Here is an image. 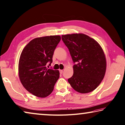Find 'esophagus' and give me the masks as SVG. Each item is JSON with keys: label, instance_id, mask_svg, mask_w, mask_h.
Returning a JSON list of instances; mask_svg holds the SVG:
<instances>
[{"label": "esophagus", "instance_id": "34e87169", "mask_svg": "<svg viewBox=\"0 0 125 125\" xmlns=\"http://www.w3.org/2000/svg\"><path fill=\"white\" fill-rule=\"evenodd\" d=\"M60 74H62L63 73V70H60Z\"/></svg>", "mask_w": 125, "mask_h": 125}]
</instances>
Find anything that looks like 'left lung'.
<instances>
[{"label": "left lung", "instance_id": "obj_1", "mask_svg": "<svg viewBox=\"0 0 125 125\" xmlns=\"http://www.w3.org/2000/svg\"><path fill=\"white\" fill-rule=\"evenodd\" d=\"M62 39L74 63L73 75L68 79L70 85L81 94L93 91L105 75L106 63L103 49L84 34L63 35Z\"/></svg>", "mask_w": 125, "mask_h": 125}]
</instances>
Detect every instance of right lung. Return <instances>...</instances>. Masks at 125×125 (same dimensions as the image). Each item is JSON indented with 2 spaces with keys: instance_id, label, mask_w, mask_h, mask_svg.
<instances>
[{
  "instance_id": "1",
  "label": "right lung",
  "mask_w": 125,
  "mask_h": 125,
  "mask_svg": "<svg viewBox=\"0 0 125 125\" xmlns=\"http://www.w3.org/2000/svg\"><path fill=\"white\" fill-rule=\"evenodd\" d=\"M60 35L35 38L24 47L20 56L19 75L22 85L34 96L44 98L53 91L60 77L57 70L47 69L50 65Z\"/></svg>"
}]
</instances>
